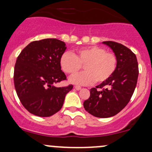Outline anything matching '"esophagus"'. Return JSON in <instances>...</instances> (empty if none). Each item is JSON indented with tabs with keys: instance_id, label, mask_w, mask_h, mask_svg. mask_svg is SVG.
<instances>
[{
	"instance_id": "1",
	"label": "esophagus",
	"mask_w": 152,
	"mask_h": 152,
	"mask_svg": "<svg viewBox=\"0 0 152 152\" xmlns=\"http://www.w3.org/2000/svg\"><path fill=\"white\" fill-rule=\"evenodd\" d=\"M75 88L76 90H77V91H79V90L81 89V87H80V86H76L75 87Z\"/></svg>"
}]
</instances>
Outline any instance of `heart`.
<instances>
[{"mask_svg": "<svg viewBox=\"0 0 152 152\" xmlns=\"http://www.w3.org/2000/svg\"><path fill=\"white\" fill-rule=\"evenodd\" d=\"M60 65L65 73L74 75L84 66L83 73L72 77L70 82L78 85H89L95 81L102 83L114 74L117 65V56L100 46H91L78 50L76 55L65 52L60 58Z\"/></svg>", "mask_w": 152, "mask_h": 152, "instance_id": "heart-1", "label": "heart"}]
</instances>
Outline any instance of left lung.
<instances>
[{
	"mask_svg": "<svg viewBox=\"0 0 152 152\" xmlns=\"http://www.w3.org/2000/svg\"><path fill=\"white\" fill-rule=\"evenodd\" d=\"M103 43L117 55V68L109 79L90 90L91 95L83 107L94 117L106 118L118 114L130 102L138 80V65L135 53L122 44L114 41Z\"/></svg>",
	"mask_w": 152,
	"mask_h": 152,
	"instance_id": "left-lung-1",
	"label": "left lung"
}]
</instances>
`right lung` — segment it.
<instances>
[{"label": "right lung", "mask_w": 152, "mask_h": 152, "mask_svg": "<svg viewBox=\"0 0 152 152\" xmlns=\"http://www.w3.org/2000/svg\"><path fill=\"white\" fill-rule=\"evenodd\" d=\"M65 45L64 42L55 38L36 40L18 56L14 86L21 103L30 113L38 117L54 115L62 107L66 94L72 89V85L60 88L53 86L66 80L60 65Z\"/></svg>", "instance_id": "obj_1"}]
</instances>
